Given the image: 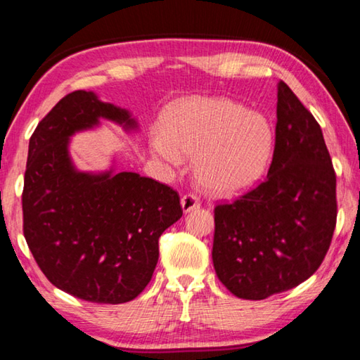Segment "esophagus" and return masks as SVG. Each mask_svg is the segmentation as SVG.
<instances>
[{"instance_id":"1","label":"esophagus","mask_w":360,"mask_h":360,"mask_svg":"<svg viewBox=\"0 0 360 360\" xmlns=\"http://www.w3.org/2000/svg\"><path fill=\"white\" fill-rule=\"evenodd\" d=\"M181 206H182V210H184V212L197 210L200 206V198L193 193H186L184 197L181 198Z\"/></svg>"}]
</instances>
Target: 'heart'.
<instances>
[{
	"label": "heart",
	"instance_id": "1",
	"mask_svg": "<svg viewBox=\"0 0 360 360\" xmlns=\"http://www.w3.org/2000/svg\"><path fill=\"white\" fill-rule=\"evenodd\" d=\"M275 131L266 117L227 98H191L169 106L150 149L172 165L195 157V174L214 195L257 184L270 165Z\"/></svg>",
	"mask_w": 360,
	"mask_h": 360
}]
</instances>
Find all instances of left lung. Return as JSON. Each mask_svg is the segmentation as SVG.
<instances>
[{
	"label": "left lung",
	"instance_id": "left-lung-1",
	"mask_svg": "<svg viewBox=\"0 0 360 360\" xmlns=\"http://www.w3.org/2000/svg\"><path fill=\"white\" fill-rule=\"evenodd\" d=\"M276 117L266 178L214 208L216 275L246 300L307 281L324 260L337 224V176L322 130L283 81Z\"/></svg>",
	"mask_w": 360,
	"mask_h": 360
}]
</instances>
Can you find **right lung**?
I'll return each instance as SVG.
<instances>
[{"instance_id":"obj_1","label":"right lung","mask_w":360,"mask_h":360,"mask_svg":"<svg viewBox=\"0 0 360 360\" xmlns=\"http://www.w3.org/2000/svg\"><path fill=\"white\" fill-rule=\"evenodd\" d=\"M108 119L136 129L129 111L94 92L63 96L30 138L22 192L23 235L56 288L85 302L125 303L149 284L158 238L182 216L179 193L138 173H81L70 136Z\"/></svg>"}]
</instances>
